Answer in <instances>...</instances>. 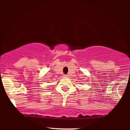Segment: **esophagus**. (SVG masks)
Here are the masks:
<instances>
[{"label": "esophagus", "instance_id": "obj_1", "mask_svg": "<svg viewBox=\"0 0 130 130\" xmlns=\"http://www.w3.org/2000/svg\"><path fill=\"white\" fill-rule=\"evenodd\" d=\"M64 77H68V76L66 75V74H65V75H64Z\"/></svg>", "mask_w": 130, "mask_h": 130}]
</instances>
